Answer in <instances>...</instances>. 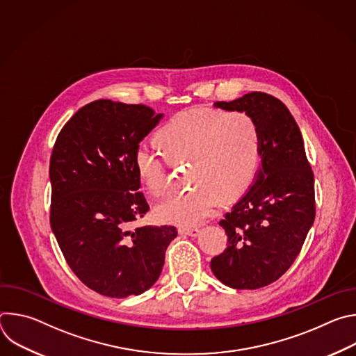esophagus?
<instances>
[{
  "mask_svg": "<svg viewBox=\"0 0 356 356\" xmlns=\"http://www.w3.org/2000/svg\"><path fill=\"white\" fill-rule=\"evenodd\" d=\"M179 234L188 235V236H197L198 228L197 227H181V228H179Z\"/></svg>",
  "mask_w": 356,
  "mask_h": 356,
  "instance_id": "34e87169",
  "label": "esophagus"
}]
</instances>
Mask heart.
Wrapping results in <instances>:
<instances>
[{"instance_id":"obj_1","label":"heart","mask_w":356,"mask_h":356,"mask_svg":"<svg viewBox=\"0 0 356 356\" xmlns=\"http://www.w3.org/2000/svg\"><path fill=\"white\" fill-rule=\"evenodd\" d=\"M164 150L140 142L132 168L140 186L152 195L168 188L166 163L188 161L186 191L156 207L162 222L193 225L204 221L225 201L241 197L252 186L261 163V134L250 115L241 111L190 110L177 114L158 132Z\"/></svg>"}]
</instances>
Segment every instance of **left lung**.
<instances>
[{
    "mask_svg": "<svg viewBox=\"0 0 356 356\" xmlns=\"http://www.w3.org/2000/svg\"><path fill=\"white\" fill-rule=\"evenodd\" d=\"M214 107L255 120L262 162L250 188L220 221L228 246L210 266L228 287H265L293 265L314 222V175L300 128L280 99L252 91Z\"/></svg>",
    "mask_w": 356,
    "mask_h": 356,
    "instance_id": "1",
    "label": "left lung"
}]
</instances>
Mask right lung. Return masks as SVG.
Wrapping results in <instances>:
<instances>
[{"mask_svg": "<svg viewBox=\"0 0 356 356\" xmlns=\"http://www.w3.org/2000/svg\"><path fill=\"white\" fill-rule=\"evenodd\" d=\"M163 114L97 99L62 128L50 158V227L74 275L107 297L138 296L159 279L172 225L132 228L149 206L132 155Z\"/></svg>", "mask_w": 356, "mask_h": 356, "instance_id": "1", "label": "right lung"}]
</instances>
